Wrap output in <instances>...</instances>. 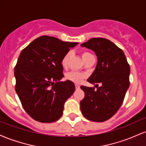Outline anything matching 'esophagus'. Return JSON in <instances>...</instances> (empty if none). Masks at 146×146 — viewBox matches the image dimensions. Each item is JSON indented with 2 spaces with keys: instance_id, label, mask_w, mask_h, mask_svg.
Returning <instances> with one entry per match:
<instances>
[{
  "instance_id": "obj_1",
  "label": "esophagus",
  "mask_w": 146,
  "mask_h": 146,
  "mask_svg": "<svg viewBox=\"0 0 146 146\" xmlns=\"http://www.w3.org/2000/svg\"><path fill=\"white\" fill-rule=\"evenodd\" d=\"M75 88H76L77 90H78V89H79V88H80V85H78V84H75Z\"/></svg>"
}]
</instances>
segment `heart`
Listing matches in <instances>:
<instances>
[{
	"instance_id": "obj_1",
	"label": "heart",
	"mask_w": 146,
	"mask_h": 146,
	"mask_svg": "<svg viewBox=\"0 0 146 146\" xmlns=\"http://www.w3.org/2000/svg\"><path fill=\"white\" fill-rule=\"evenodd\" d=\"M90 56H93V55L90 53H89V52L86 51L83 52L82 54V59L84 61H85L86 58H88V57ZM70 57H71V52H68V53H66V54L64 56L61 61V64L62 65V66H64V67H66V66H67L68 60H69ZM65 78L67 80H69V81L72 82L80 84L83 81L84 79L85 78V75L84 74H82V73L72 71L66 73V75H65Z\"/></svg>"
}]
</instances>
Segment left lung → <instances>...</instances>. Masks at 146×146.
I'll use <instances>...</instances> for the list:
<instances>
[{"label": "left lung", "instance_id": "8db88e82", "mask_svg": "<svg viewBox=\"0 0 146 146\" xmlns=\"http://www.w3.org/2000/svg\"><path fill=\"white\" fill-rule=\"evenodd\" d=\"M81 46L93 50L98 57L95 71L87 81L98 86V83H101L102 86L97 90L81 86L85 96L80 102V109L90 121H105L123 103L130 85V65L123 51L108 39L91 38Z\"/></svg>", "mask_w": 146, "mask_h": 146}]
</instances>
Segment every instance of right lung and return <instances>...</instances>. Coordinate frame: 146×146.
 Instances as JSON below:
<instances>
[{
  "label": "right lung",
  "instance_id": "right-lung-1",
  "mask_svg": "<svg viewBox=\"0 0 146 146\" xmlns=\"http://www.w3.org/2000/svg\"><path fill=\"white\" fill-rule=\"evenodd\" d=\"M78 42L42 36L21 51L14 69L16 89L25 111L42 123L61 117L64 104L73 95L74 83L60 82L64 77L62 58Z\"/></svg>",
  "mask_w": 146,
  "mask_h": 146
}]
</instances>
